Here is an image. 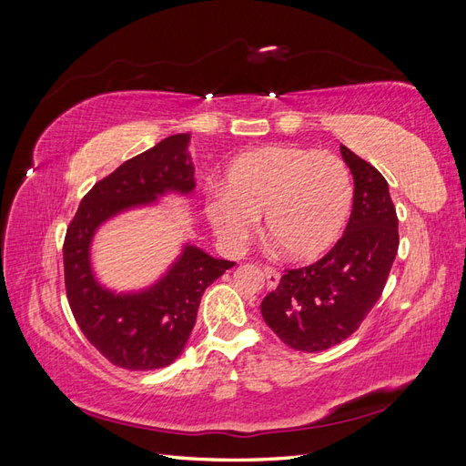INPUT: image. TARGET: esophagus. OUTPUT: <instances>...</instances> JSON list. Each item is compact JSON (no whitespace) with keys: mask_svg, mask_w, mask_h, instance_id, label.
Returning <instances> with one entry per match:
<instances>
[{"mask_svg":"<svg viewBox=\"0 0 466 466\" xmlns=\"http://www.w3.org/2000/svg\"><path fill=\"white\" fill-rule=\"evenodd\" d=\"M264 276H266V284H268V288H270V289L278 288V284H279V278H281V274H279L278 268L264 266Z\"/></svg>","mask_w":466,"mask_h":466,"instance_id":"esophagus-1","label":"esophagus"}]
</instances>
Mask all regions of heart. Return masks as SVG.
Here are the masks:
<instances>
[{"mask_svg":"<svg viewBox=\"0 0 466 466\" xmlns=\"http://www.w3.org/2000/svg\"><path fill=\"white\" fill-rule=\"evenodd\" d=\"M351 206L354 182L340 157L299 146H264L229 161L223 190L208 198V216L235 245L264 216L266 235L281 252L309 262L336 245Z\"/></svg>","mask_w":466,"mask_h":466,"instance_id":"obj_1","label":"heart"}]
</instances>
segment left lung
I'll return each instance as SVG.
<instances>
[{
  "label": "left lung",
  "mask_w": 466,
  "mask_h": 466,
  "mask_svg": "<svg viewBox=\"0 0 466 466\" xmlns=\"http://www.w3.org/2000/svg\"><path fill=\"white\" fill-rule=\"evenodd\" d=\"M354 175L346 231L320 260L291 268L264 298L262 319L281 342L322 351L354 334L385 289L399 250V218L377 168L340 146Z\"/></svg>",
  "instance_id": "1"
}]
</instances>
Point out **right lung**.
<instances>
[{"label": "right lung", "instance_id": "right-lung-1", "mask_svg": "<svg viewBox=\"0 0 466 466\" xmlns=\"http://www.w3.org/2000/svg\"><path fill=\"white\" fill-rule=\"evenodd\" d=\"M188 142L190 134L168 136L122 163L83 196L66 231L64 278L69 307L87 340L122 370L149 371L173 363L194 329L202 293L235 266L187 247L168 274L142 293L115 295L93 278L89 247L98 225L167 190H194Z\"/></svg>", "mask_w": 466, "mask_h": 466}]
</instances>
